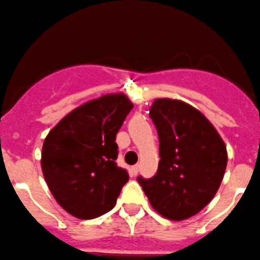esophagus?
<instances>
[{
	"label": "esophagus",
	"instance_id": "obj_1",
	"mask_svg": "<svg viewBox=\"0 0 260 260\" xmlns=\"http://www.w3.org/2000/svg\"><path fill=\"white\" fill-rule=\"evenodd\" d=\"M138 172H139V165H135L132 167V174L133 175H138Z\"/></svg>",
	"mask_w": 260,
	"mask_h": 260
}]
</instances>
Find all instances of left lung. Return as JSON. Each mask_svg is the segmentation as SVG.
Here are the masks:
<instances>
[{"mask_svg": "<svg viewBox=\"0 0 260 260\" xmlns=\"http://www.w3.org/2000/svg\"><path fill=\"white\" fill-rule=\"evenodd\" d=\"M159 138V163L150 179L138 177L153 208L182 221L213 199L223 179L227 150L214 126L192 106L159 98L149 110Z\"/></svg>", "mask_w": 260, "mask_h": 260, "instance_id": "8db88e82", "label": "left lung"}]
</instances>
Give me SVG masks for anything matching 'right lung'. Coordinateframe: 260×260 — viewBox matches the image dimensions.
Instances as JSON below:
<instances>
[{
  "label": "right lung",
  "instance_id": "right-lung-1",
  "mask_svg": "<svg viewBox=\"0 0 260 260\" xmlns=\"http://www.w3.org/2000/svg\"><path fill=\"white\" fill-rule=\"evenodd\" d=\"M133 105L106 94L71 111L47 135L42 171L57 203L74 217L97 218L115 207L128 174L118 167L116 134Z\"/></svg>",
  "mask_w": 260,
  "mask_h": 260
}]
</instances>
